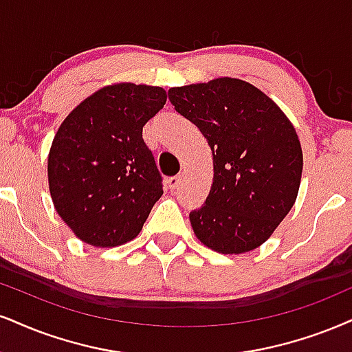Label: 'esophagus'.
<instances>
[{"mask_svg":"<svg viewBox=\"0 0 352 352\" xmlns=\"http://www.w3.org/2000/svg\"><path fill=\"white\" fill-rule=\"evenodd\" d=\"M181 179H183V176H181V175H177V176H171V177H169V179L166 181L168 186H169V189H177V188H179Z\"/></svg>","mask_w":352,"mask_h":352,"instance_id":"obj_1","label":"esophagus"}]
</instances>
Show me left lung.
Instances as JSON below:
<instances>
[{
  "label": "left lung",
  "instance_id": "obj_1",
  "mask_svg": "<svg viewBox=\"0 0 352 352\" xmlns=\"http://www.w3.org/2000/svg\"><path fill=\"white\" fill-rule=\"evenodd\" d=\"M169 101L207 138L214 183L189 214L197 240L222 254L261 246L296 202L303 168L297 132L261 89L236 78L171 88Z\"/></svg>",
  "mask_w": 352,
  "mask_h": 352
}]
</instances>
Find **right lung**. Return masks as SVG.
Returning <instances> with one entry per match:
<instances>
[{
    "label": "right lung",
    "instance_id": "1",
    "mask_svg": "<svg viewBox=\"0 0 352 352\" xmlns=\"http://www.w3.org/2000/svg\"><path fill=\"white\" fill-rule=\"evenodd\" d=\"M166 102L160 86H104L58 127L49 153L55 210L81 241L112 248L133 240L163 196L142 130Z\"/></svg>",
    "mask_w": 352,
    "mask_h": 352
}]
</instances>
